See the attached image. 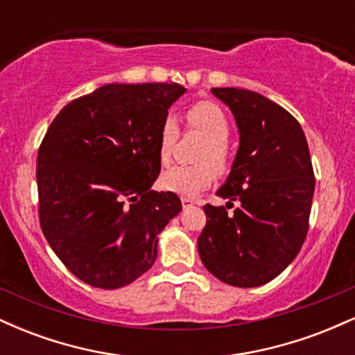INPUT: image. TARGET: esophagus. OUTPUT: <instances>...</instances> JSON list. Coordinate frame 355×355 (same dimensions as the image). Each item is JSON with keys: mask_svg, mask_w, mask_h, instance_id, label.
I'll use <instances>...</instances> for the list:
<instances>
[{"mask_svg": "<svg viewBox=\"0 0 355 355\" xmlns=\"http://www.w3.org/2000/svg\"><path fill=\"white\" fill-rule=\"evenodd\" d=\"M191 203H193V198H190V197H182V205H183V207H190Z\"/></svg>", "mask_w": 355, "mask_h": 355, "instance_id": "1", "label": "esophagus"}]
</instances>
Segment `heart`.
Segmentation results:
<instances>
[{"label": "heart", "instance_id": "b5f03b06", "mask_svg": "<svg viewBox=\"0 0 355 355\" xmlns=\"http://www.w3.org/2000/svg\"><path fill=\"white\" fill-rule=\"evenodd\" d=\"M187 123L198 130L209 140L198 153V165H175L162 175V187L183 197H195L210 185L215 178L214 164L218 172H225L230 164V152L227 141L230 138V121L217 103L202 100L187 110ZM180 137L177 120L166 116L158 132V157L164 165L170 164Z\"/></svg>", "mask_w": 355, "mask_h": 355}]
</instances>
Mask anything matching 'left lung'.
I'll list each match as a JSON object with an SVG mask.
<instances>
[{
	"mask_svg": "<svg viewBox=\"0 0 355 355\" xmlns=\"http://www.w3.org/2000/svg\"><path fill=\"white\" fill-rule=\"evenodd\" d=\"M234 113L237 157L217 195L238 202L203 207L198 237L203 266L234 287L270 282L295 259L307 237L315 177L304 130L287 110L242 88H211Z\"/></svg>",
	"mask_w": 355,
	"mask_h": 355,
	"instance_id": "8db88e82",
	"label": "left lung"
}]
</instances>
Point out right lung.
Returning <instances> with one entry per match:
<instances>
[{
  "mask_svg": "<svg viewBox=\"0 0 355 355\" xmlns=\"http://www.w3.org/2000/svg\"><path fill=\"white\" fill-rule=\"evenodd\" d=\"M177 83L105 85L70 101L38 150L40 225L73 275L98 288L132 284L153 266L157 235L182 202L155 191L158 132Z\"/></svg>",
  "mask_w": 355,
  "mask_h": 355,
  "instance_id": "1",
  "label": "right lung"
}]
</instances>
